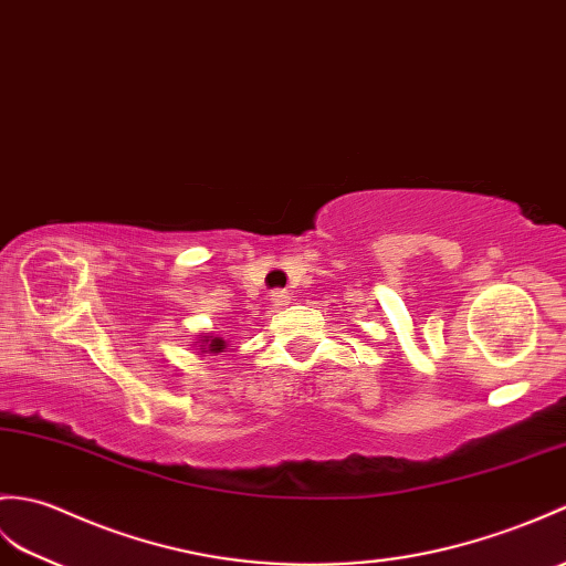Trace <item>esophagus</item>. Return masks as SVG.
<instances>
[{
	"instance_id": "34e87169",
	"label": "esophagus",
	"mask_w": 566,
	"mask_h": 566,
	"mask_svg": "<svg viewBox=\"0 0 566 566\" xmlns=\"http://www.w3.org/2000/svg\"><path fill=\"white\" fill-rule=\"evenodd\" d=\"M272 306L274 308H286L289 304H292V294L289 292H282V289H277V292H272Z\"/></svg>"
}]
</instances>
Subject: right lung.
Masks as SVG:
<instances>
[{
	"label": "right lung",
	"mask_w": 566,
	"mask_h": 566,
	"mask_svg": "<svg viewBox=\"0 0 566 566\" xmlns=\"http://www.w3.org/2000/svg\"><path fill=\"white\" fill-rule=\"evenodd\" d=\"M197 349H200L202 357H217V354H221L223 349H227V339L214 335V333H202L200 337H197Z\"/></svg>",
	"instance_id": "obj_1"
}]
</instances>
